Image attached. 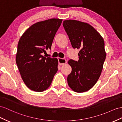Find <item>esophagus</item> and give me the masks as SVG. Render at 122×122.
I'll return each mask as SVG.
<instances>
[{
  "instance_id": "1",
  "label": "esophagus",
  "mask_w": 122,
  "mask_h": 122,
  "mask_svg": "<svg viewBox=\"0 0 122 122\" xmlns=\"http://www.w3.org/2000/svg\"><path fill=\"white\" fill-rule=\"evenodd\" d=\"M58 62H59V64L60 65H63L65 64L66 63L67 61L66 59H62L61 58H58Z\"/></svg>"
}]
</instances>
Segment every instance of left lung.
Segmentation results:
<instances>
[{"label": "left lung", "mask_w": 122, "mask_h": 122, "mask_svg": "<svg viewBox=\"0 0 122 122\" xmlns=\"http://www.w3.org/2000/svg\"><path fill=\"white\" fill-rule=\"evenodd\" d=\"M63 26L72 47L80 50L79 60L68 61L72 70L68 75L69 86L76 92L88 91L101 74L106 59L104 41L89 24L75 20H65Z\"/></svg>", "instance_id": "1"}]
</instances>
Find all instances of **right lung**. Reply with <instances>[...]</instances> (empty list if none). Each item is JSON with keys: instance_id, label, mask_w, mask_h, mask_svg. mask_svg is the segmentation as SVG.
Returning a JSON list of instances; mask_svg holds the SVG:
<instances>
[{"instance_id": "1", "label": "right lung", "mask_w": 122, "mask_h": 122, "mask_svg": "<svg viewBox=\"0 0 122 122\" xmlns=\"http://www.w3.org/2000/svg\"><path fill=\"white\" fill-rule=\"evenodd\" d=\"M62 21L53 18L34 24L18 42L16 64L24 83L35 92H42L49 87L58 71V59L46 58L43 54L51 50Z\"/></svg>"}]
</instances>
